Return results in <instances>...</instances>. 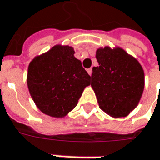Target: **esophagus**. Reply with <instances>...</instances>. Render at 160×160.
<instances>
[{"instance_id": "esophagus-1", "label": "esophagus", "mask_w": 160, "mask_h": 160, "mask_svg": "<svg viewBox=\"0 0 160 160\" xmlns=\"http://www.w3.org/2000/svg\"><path fill=\"white\" fill-rule=\"evenodd\" d=\"M88 73L90 75V76L92 75V68H89V69H88Z\"/></svg>"}]
</instances>
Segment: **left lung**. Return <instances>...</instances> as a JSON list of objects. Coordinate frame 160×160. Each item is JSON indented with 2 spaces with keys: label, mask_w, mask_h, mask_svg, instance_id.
<instances>
[{
  "label": "left lung",
  "mask_w": 160,
  "mask_h": 160,
  "mask_svg": "<svg viewBox=\"0 0 160 160\" xmlns=\"http://www.w3.org/2000/svg\"><path fill=\"white\" fill-rule=\"evenodd\" d=\"M99 66L93 68L91 86L99 107L112 117H125L142 95L144 73L141 64L122 48L97 50Z\"/></svg>",
  "instance_id": "left-lung-1"
}]
</instances>
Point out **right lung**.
<instances>
[{
	"instance_id": "add662e5",
	"label": "right lung",
	"mask_w": 160,
	"mask_h": 160,
	"mask_svg": "<svg viewBox=\"0 0 160 160\" xmlns=\"http://www.w3.org/2000/svg\"><path fill=\"white\" fill-rule=\"evenodd\" d=\"M90 76L69 46H55L29 64L27 85L31 97L42 112L65 116L77 105Z\"/></svg>"
}]
</instances>
